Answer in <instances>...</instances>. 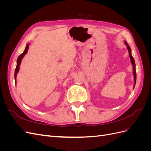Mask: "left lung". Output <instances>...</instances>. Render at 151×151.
<instances>
[{
	"instance_id": "8db88e82",
	"label": "left lung",
	"mask_w": 151,
	"mask_h": 151,
	"mask_svg": "<svg viewBox=\"0 0 151 151\" xmlns=\"http://www.w3.org/2000/svg\"><path fill=\"white\" fill-rule=\"evenodd\" d=\"M125 45H127V50H128V51H129V56H130V58L132 65V66H133V74H134V88L135 83H136V78H137L136 70H135V60H134L133 57H132V55L130 47L129 46V45L127 44V43L126 42H125Z\"/></svg>"
}]
</instances>
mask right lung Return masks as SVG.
Masks as SVG:
<instances>
[{
	"label": "right lung",
	"instance_id": "obj_1",
	"mask_svg": "<svg viewBox=\"0 0 151 151\" xmlns=\"http://www.w3.org/2000/svg\"><path fill=\"white\" fill-rule=\"evenodd\" d=\"M30 44L29 43H28L26 45V47L25 48V50L24 52L22 53V54H21L19 56V57L17 58V65H16V70H15V73H14V78H15V82L16 83V76H17V74L18 73V72H19V67H20V65H21V62L22 61V59L23 58V57H24L25 55L27 53V52H28V48H29V45Z\"/></svg>",
	"mask_w": 151,
	"mask_h": 151
}]
</instances>
